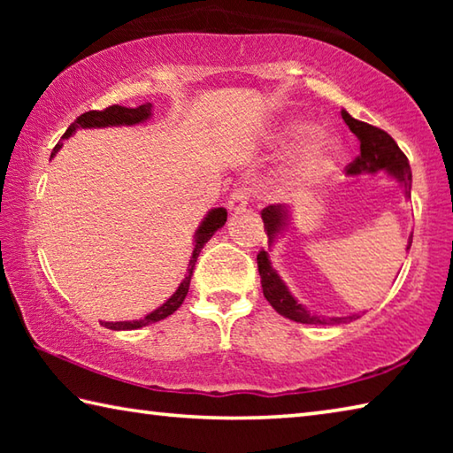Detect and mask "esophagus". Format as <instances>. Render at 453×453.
<instances>
[{"label": "esophagus", "mask_w": 453, "mask_h": 453, "mask_svg": "<svg viewBox=\"0 0 453 453\" xmlns=\"http://www.w3.org/2000/svg\"><path fill=\"white\" fill-rule=\"evenodd\" d=\"M250 202V188H237L232 191V196L227 197V210L229 211H242Z\"/></svg>", "instance_id": "obj_1"}]
</instances>
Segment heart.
I'll return each mask as SVG.
<instances>
[{
	"label": "heart",
	"mask_w": 453,
	"mask_h": 453,
	"mask_svg": "<svg viewBox=\"0 0 453 453\" xmlns=\"http://www.w3.org/2000/svg\"><path fill=\"white\" fill-rule=\"evenodd\" d=\"M296 156L280 173V189L291 194L318 186L324 181L342 153V140L332 132H319L316 121L308 118H289L275 127L273 148L286 153L294 151Z\"/></svg>",
	"instance_id": "b5f03b06"
}]
</instances>
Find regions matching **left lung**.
Returning a JSON list of instances; mask_svg holds the SVG:
<instances>
[{
    "label": "left lung",
    "instance_id": "obj_1",
    "mask_svg": "<svg viewBox=\"0 0 453 453\" xmlns=\"http://www.w3.org/2000/svg\"><path fill=\"white\" fill-rule=\"evenodd\" d=\"M342 118L346 121L348 127L351 129L359 140V156L356 157V162H351L348 165V175H364V173H378V172H386L389 178L395 180L400 186L403 188V196L411 197V167L408 157L403 156V151L397 148V143L394 142V137L383 132L380 127H373L365 121H359L356 118H351L346 110H342ZM262 219H264V227L267 234V242H270V248L278 237L288 232V227L291 226V210L283 203H275V205H267V208L262 211ZM411 248V235L408 242V248ZM257 270H259V278H262V289L265 300L270 302L272 308L281 313L283 318L300 321V324H348L351 319H357V313H351V316H343V318H326V316H318V313L310 311L303 303H300L291 296L289 288L286 286V281L280 278L278 270H273L272 259L267 251H259L257 254Z\"/></svg>",
    "mask_w": 453,
    "mask_h": 453
}]
</instances>
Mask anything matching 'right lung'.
Masks as SVG:
<instances>
[{
  "label": "right lung",
  "instance_id": "add662e5",
  "mask_svg": "<svg viewBox=\"0 0 453 453\" xmlns=\"http://www.w3.org/2000/svg\"><path fill=\"white\" fill-rule=\"evenodd\" d=\"M151 104H143L140 107H124V105H111L107 107L104 111H86L81 113V116L73 121V124L67 127V132L61 137V142L64 140H70V137L78 132V129H97V127H119V126H137V124H143V121H148L153 113H151ZM58 143L56 148H53L51 157L56 156L59 151V148L64 143ZM227 221V211L226 208H213L208 211V216L202 219V224L197 226L196 234H194V251H191V257H189V264H188V273L186 278L181 280V283L178 286V289L173 291L170 296V300H165L162 305H159L157 310H153L148 316L142 318V319H134V321H102V326L107 329H116V332H126V329H140L143 326H150V324H156V321H162L167 316H172V313L180 308L186 300L188 296V289H189V281H191V275H194L196 270V262L199 257V251L203 250V245L211 240V235L218 232L219 227H224V224Z\"/></svg>",
  "mask_w": 453,
  "mask_h": 453
}]
</instances>
